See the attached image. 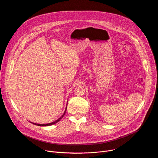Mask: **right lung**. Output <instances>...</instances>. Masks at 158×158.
I'll return each mask as SVG.
<instances>
[{
	"label": "right lung",
	"instance_id": "obj_1",
	"mask_svg": "<svg viewBox=\"0 0 158 158\" xmlns=\"http://www.w3.org/2000/svg\"><path fill=\"white\" fill-rule=\"evenodd\" d=\"M65 112L64 113V114L60 118H59L57 120H56V121H54V122H53V123H49V124H36V123H32V124H35V125H37V126H50V125H52V124H56V123H57V122H59L62 118H63V116H64V114H65Z\"/></svg>",
	"mask_w": 158,
	"mask_h": 158
}]
</instances>
